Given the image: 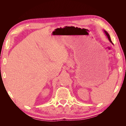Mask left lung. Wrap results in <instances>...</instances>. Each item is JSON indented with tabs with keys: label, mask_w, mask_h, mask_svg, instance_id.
I'll use <instances>...</instances> for the list:
<instances>
[{
	"label": "left lung",
	"mask_w": 126,
	"mask_h": 126,
	"mask_svg": "<svg viewBox=\"0 0 126 126\" xmlns=\"http://www.w3.org/2000/svg\"><path fill=\"white\" fill-rule=\"evenodd\" d=\"M105 33L106 34V35L107 36V37H108V38L109 39V41H110V42H111V43L113 44V43H112V41H111V39H110V36H109V34H108V33L107 32H106V31H105Z\"/></svg>",
	"instance_id": "obj_1"
}]
</instances>
